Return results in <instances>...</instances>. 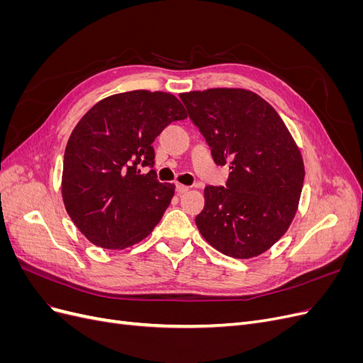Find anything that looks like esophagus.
Returning a JSON list of instances; mask_svg holds the SVG:
<instances>
[{
  "instance_id": "obj_1",
  "label": "esophagus",
  "mask_w": 363,
  "mask_h": 363,
  "mask_svg": "<svg viewBox=\"0 0 363 363\" xmlns=\"http://www.w3.org/2000/svg\"><path fill=\"white\" fill-rule=\"evenodd\" d=\"M175 191H177V194L179 195H183V194H186V192H188L189 191V188H188V186H184V184H175Z\"/></svg>"
}]
</instances>
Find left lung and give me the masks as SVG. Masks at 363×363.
<instances>
[{"instance_id": "left-lung-1", "label": "left lung", "mask_w": 363, "mask_h": 363, "mask_svg": "<svg viewBox=\"0 0 363 363\" xmlns=\"http://www.w3.org/2000/svg\"><path fill=\"white\" fill-rule=\"evenodd\" d=\"M216 164H230L224 186H206L195 223L223 255L256 257L286 233L304 180L301 152L279 113L257 94L215 87L180 95Z\"/></svg>"}]
</instances>
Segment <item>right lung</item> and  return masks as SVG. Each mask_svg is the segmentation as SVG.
Instances as JSON below:
<instances>
[{"label":"right lung","mask_w":363,"mask_h":363,"mask_svg":"<svg viewBox=\"0 0 363 363\" xmlns=\"http://www.w3.org/2000/svg\"><path fill=\"white\" fill-rule=\"evenodd\" d=\"M186 111L172 94L131 91L96 103L65 150L62 196L77 228L96 247L123 250L145 239L162 219L175 186L160 183L152 142Z\"/></svg>","instance_id":"obj_1"}]
</instances>
